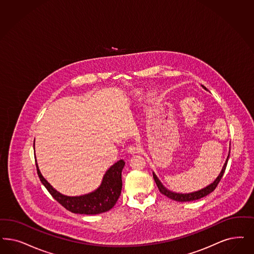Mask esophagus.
I'll return each instance as SVG.
<instances>
[{"mask_svg":"<svg viewBox=\"0 0 254 254\" xmlns=\"http://www.w3.org/2000/svg\"><path fill=\"white\" fill-rule=\"evenodd\" d=\"M127 151L130 154H137V153L140 152V148L138 146H135V145H130L127 149Z\"/></svg>","mask_w":254,"mask_h":254,"instance_id":"obj_1","label":"esophagus"}]
</instances>
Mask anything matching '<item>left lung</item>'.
<instances>
[{"label": "left lung", "instance_id": "8db88e82", "mask_svg": "<svg viewBox=\"0 0 254 254\" xmlns=\"http://www.w3.org/2000/svg\"><path fill=\"white\" fill-rule=\"evenodd\" d=\"M201 86L203 88L205 91H207V89L204 87L203 85H201ZM230 150H231V149H229V154H228L227 158H226L225 163H224V165L222 167V169H221L219 175H218V177H217L211 184L206 186V187H204V188H202V189L197 190V191H193V192L190 193H179L172 191V190H168L167 188H165V187L163 186V184L160 182V180L158 179V176L153 172V177H154V179H155L156 184L158 186L159 191L162 193V194H164L168 198H170V199H172V200L176 201H195V200H199V199H201L202 197L208 195L209 193L212 192V191L216 189V187L219 184V182L220 181L222 175H223L224 172H225V169H226V166H227L228 159H229V157H230Z\"/></svg>", "mask_w": 254, "mask_h": 254}]
</instances>
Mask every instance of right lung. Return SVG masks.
Instances as JSON below:
<instances>
[{"label":"right lung","mask_w":254,"mask_h":254,"mask_svg":"<svg viewBox=\"0 0 254 254\" xmlns=\"http://www.w3.org/2000/svg\"><path fill=\"white\" fill-rule=\"evenodd\" d=\"M35 147V142H34ZM123 159L110 167L103 175L101 184L94 191L79 195L67 196L57 191L41 174L36 162L37 174L40 181L53 198L65 209L75 214L96 215L112 209L118 200L122 190V171L125 167Z\"/></svg>","instance_id":"add662e5"}]
</instances>
